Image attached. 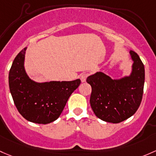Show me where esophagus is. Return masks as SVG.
<instances>
[{"label": "esophagus", "instance_id": "esophagus-1", "mask_svg": "<svg viewBox=\"0 0 156 156\" xmlns=\"http://www.w3.org/2000/svg\"><path fill=\"white\" fill-rule=\"evenodd\" d=\"M88 76V73H82L80 75V79H81V82H85L86 81L87 78Z\"/></svg>", "mask_w": 156, "mask_h": 156}]
</instances>
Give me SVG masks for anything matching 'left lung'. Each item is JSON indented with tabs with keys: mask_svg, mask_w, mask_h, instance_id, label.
Returning <instances> with one entry per match:
<instances>
[{
	"mask_svg": "<svg viewBox=\"0 0 156 156\" xmlns=\"http://www.w3.org/2000/svg\"><path fill=\"white\" fill-rule=\"evenodd\" d=\"M130 55L134 62L130 76L113 80L99 72L87 78L92 87L91 108L101 120L119 123L132 117L140 106L145 69L138 55L132 50Z\"/></svg>",
	"mask_w": 156,
	"mask_h": 156,
	"instance_id": "obj_1",
	"label": "left lung"
}]
</instances>
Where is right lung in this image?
Here are the masks:
<instances>
[{"label":"right lung","instance_id":"right-lung-1","mask_svg":"<svg viewBox=\"0 0 156 156\" xmlns=\"http://www.w3.org/2000/svg\"><path fill=\"white\" fill-rule=\"evenodd\" d=\"M26 48L12 62L9 86L16 107L24 119L38 124H48L60 117L69 98L81 80L37 83L32 81L24 67Z\"/></svg>","mask_w":156,"mask_h":156}]
</instances>
